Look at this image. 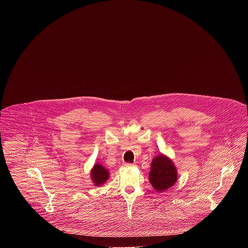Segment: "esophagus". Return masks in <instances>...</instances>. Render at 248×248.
<instances>
[{"instance_id": "obj_1", "label": "esophagus", "mask_w": 248, "mask_h": 248, "mask_svg": "<svg viewBox=\"0 0 248 248\" xmlns=\"http://www.w3.org/2000/svg\"><path fill=\"white\" fill-rule=\"evenodd\" d=\"M124 167L129 168V167H133L134 165H133V164H130V163H124Z\"/></svg>"}]
</instances>
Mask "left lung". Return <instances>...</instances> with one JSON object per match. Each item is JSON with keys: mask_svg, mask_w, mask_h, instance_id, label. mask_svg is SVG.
Masks as SVG:
<instances>
[{"mask_svg": "<svg viewBox=\"0 0 248 248\" xmlns=\"http://www.w3.org/2000/svg\"><path fill=\"white\" fill-rule=\"evenodd\" d=\"M178 181V170L171 159L164 154L156 156L151 162L149 182L159 192L170 188Z\"/></svg>", "mask_w": 248, "mask_h": 248, "instance_id": "left-lung-1", "label": "left lung"}]
</instances>
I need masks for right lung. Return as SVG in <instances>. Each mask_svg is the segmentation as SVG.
Returning <instances> with one entry per match:
<instances>
[{
	"label": "right lung",
	"instance_id": "obj_1",
	"mask_svg": "<svg viewBox=\"0 0 248 248\" xmlns=\"http://www.w3.org/2000/svg\"><path fill=\"white\" fill-rule=\"evenodd\" d=\"M90 176H91V181L95 186H101L110 178V171L103 165L96 163L91 169Z\"/></svg>",
	"mask_w": 248,
	"mask_h": 248
}]
</instances>
